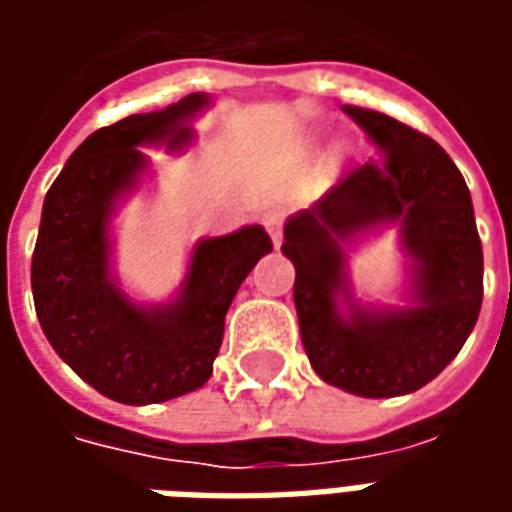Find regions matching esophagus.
<instances>
[{"label": "esophagus", "instance_id": "esophagus-1", "mask_svg": "<svg viewBox=\"0 0 512 512\" xmlns=\"http://www.w3.org/2000/svg\"><path fill=\"white\" fill-rule=\"evenodd\" d=\"M263 224H266L268 235L274 238V244H279V241H282V227H285V211H279V208L268 211L266 216H263Z\"/></svg>", "mask_w": 512, "mask_h": 512}]
</instances>
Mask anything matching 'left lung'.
Instances as JSON below:
<instances>
[{
  "label": "left lung",
  "mask_w": 512,
  "mask_h": 512,
  "mask_svg": "<svg viewBox=\"0 0 512 512\" xmlns=\"http://www.w3.org/2000/svg\"><path fill=\"white\" fill-rule=\"evenodd\" d=\"M384 156L367 161L285 224L282 255L293 260V301L310 365L326 384L362 397L408 395L439 376L472 334L483 304V244L472 194L452 158L400 120L343 106ZM381 221L404 224L418 263V307L336 315L345 237Z\"/></svg>",
  "instance_id": "8db88e82"
}]
</instances>
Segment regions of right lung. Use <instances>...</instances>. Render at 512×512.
I'll use <instances>...</instances> for the list:
<instances>
[{
    "label": "right lung",
    "mask_w": 512,
    "mask_h": 512,
    "mask_svg": "<svg viewBox=\"0 0 512 512\" xmlns=\"http://www.w3.org/2000/svg\"><path fill=\"white\" fill-rule=\"evenodd\" d=\"M208 104L202 93L161 112L98 128L73 150L43 200L32 255V296L43 334L76 376L128 406L161 403L200 389L222 348L224 315L246 274L271 252L263 227L208 238L194 249L175 304L142 310L109 282V208L134 186L145 156L136 145H183V126Z\"/></svg>",
    "instance_id": "obj_1"
}]
</instances>
